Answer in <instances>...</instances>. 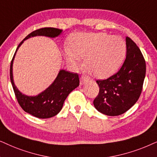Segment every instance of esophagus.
<instances>
[{
	"label": "esophagus",
	"mask_w": 157,
	"mask_h": 157,
	"mask_svg": "<svg viewBox=\"0 0 157 157\" xmlns=\"http://www.w3.org/2000/svg\"><path fill=\"white\" fill-rule=\"evenodd\" d=\"M88 81V78L86 76H82L80 77V85L85 84V82Z\"/></svg>",
	"instance_id": "esophagus-1"
}]
</instances>
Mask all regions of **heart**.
<instances>
[{
    "label": "heart",
    "mask_w": 157,
    "mask_h": 157,
    "mask_svg": "<svg viewBox=\"0 0 157 157\" xmlns=\"http://www.w3.org/2000/svg\"><path fill=\"white\" fill-rule=\"evenodd\" d=\"M68 64L73 67H85L92 76L108 78L121 66L126 57V47L123 39L103 32L76 33L70 39V49L64 50Z\"/></svg>",
    "instance_id": "heart-1"
}]
</instances>
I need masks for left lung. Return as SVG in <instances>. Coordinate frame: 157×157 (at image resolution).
<instances>
[{
	"mask_svg": "<svg viewBox=\"0 0 157 157\" xmlns=\"http://www.w3.org/2000/svg\"><path fill=\"white\" fill-rule=\"evenodd\" d=\"M126 57L116 74L96 81L99 93L93 104L98 111L116 116L126 113L139 100L146 75V62L134 41L126 37Z\"/></svg>",
	"mask_w": 157,
	"mask_h": 157,
	"instance_id": "obj_1",
	"label": "left lung"
}]
</instances>
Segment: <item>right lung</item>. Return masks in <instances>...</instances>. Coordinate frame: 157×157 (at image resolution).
<instances>
[{
  "mask_svg": "<svg viewBox=\"0 0 157 157\" xmlns=\"http://www.w3.org/2000/svg\"><path fill=\"white\" fill-rule=\"evenodd\" d=\"M62 31L59 29L45 27L32 31L18 44L10 62V79L18 104L25 112L39 118H52L59 113L69 94L80 85L79 75L68 71L60 70L57 78L47 89L38 95L31 97L22 94L14 85L13 61L18 47L24 40L36 36H46L54 38L59 36Z\"/></svg>",
  "mask_w": 157,
  "mask_h": 157,
  "instance_id": "right-lung-1",
  "label": "right lung"
}]
</instances>
